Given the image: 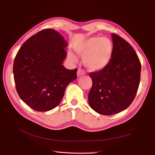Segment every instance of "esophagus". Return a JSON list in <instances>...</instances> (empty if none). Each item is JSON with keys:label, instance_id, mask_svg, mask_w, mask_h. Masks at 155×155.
Masks as SVG:
<instances>
[{"label": "esophagus", "instance_id": "obj_1", "mask_svg": "<svg viewBox=\"0 0 155 155\" xmlns=\"http://www.w3.org/2000/svg\"><path fill=\"white\" fill-rule=\"evenodd\" d=\"M84 74H85V71H84V70H83V69H78V71H77V76L78 77L82 76Z\"/></svg>", "mask_w": 155, "mask_h": 155}]
</instances>
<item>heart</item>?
Returning <instances> with one entry per match:
<instances>
[{"label": "heart", "instance_id": "1", "mask_svg": "<svg viewBox=\"0 0 155 155\" xmlns=\"http://www.w3.org/2000/svg\"><path fill=\"white\" fill-rule=\"evenodd\" d=\"M80 56L84 57L83 62L91 71H100L106 68L110 62L113 54V45L106 37H91L87 38L74 46ZM72 61L76 60L72 53L69 54Z\"/></svg>", "mask_w": 155, "mask_h": 155}]
</instances>
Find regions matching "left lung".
Wrapping results in <instances>:
<instances>
[{
	"label": "left lung",
	"mask_w": 155,
	"mask_h": 155,
	"mask_svg": "<svg viewBox=\"0 0 155 155\" xmlns=\"http://www.w3.org/2000/svg\"><path fill=\"white\" fill-rule=\"evenodd\" d=\"M113 51L110 62L102 70L91 72L93 85L88 101L94 111L112 115L133 102L140 81L141 64L130 44L112 33Z\"/></svg>",
	"instance_id": "1"
}]
</instances>
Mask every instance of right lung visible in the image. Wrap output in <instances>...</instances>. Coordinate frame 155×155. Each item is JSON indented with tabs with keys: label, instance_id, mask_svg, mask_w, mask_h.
<instances>
[{
	"label": "right lung",
	"instance_id": "1",
	"mask_svg": "<svg viewBox=\"0 0 155 155\" xmlns=\"http://www.w3.org/2000/svg\"><path fill=\"white\" fill-rule=\"evenodd\" d=\"M67 42L53 29H46L31 36L17 53L13 76L19 97L37 111L56 107L68 85L77 78V69L62 65Z\"/></svg>",
	"mask_w": 155,
	"mask_h": 155
}]
</instances>
